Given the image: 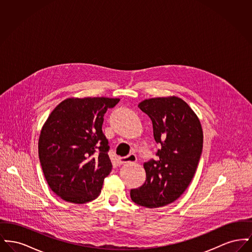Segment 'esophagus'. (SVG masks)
<instances>
[{"label": "esophagus", "mask_w": 252, "mask_h": 252, "mask_svg": "<svg viewBox=\"0 0 252 252\" xmlns=\"http://www.w3.org/2000/svg\"><path fill=\"white\" fill-rule=\"evenodd\" d=\"M136 160H137V157L133 153L129 154L128 156L122 157L118 158V162L121 165L125 164V163H133V162H136Z\"/></svg>", "instance_id": "1"}]
</instances>
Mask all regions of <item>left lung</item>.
<instances>
[{
    "label": "left lung",
    "instance_id": "left-lung-1",
    "mask_svg": "<svg viewBox=\"0 0 252 252\" xmlns=\"http://www.w3.org/2000/svg\"><path fill=\"white\" fill-rule=\"evenodd\" d=\"M139 108L152 121L154 139L161 148L158 159L144 164L146 180L132 189L134 203L158 208L177 200L192 181L203 147L200 122L179 97L146 99Z\"/></svg>",
    "mask_w": 252,
    "mask_h": 252
}]
</instances>
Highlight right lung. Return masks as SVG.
<instances>
[{
    "label": "right lung",
    "mask_w": 252,
    "mask_h": 252,
    "mask_svg": "<svg viewBox=\"0 0 252 252\" xmlns=\"http://www.w3.org/2000/svg\"><path fill=\"white\" fill-rule=\"evenodd\" d=\"M120 99L69 98L50 114L38 140V157L51 190L63 200L90 202L111 172L104 115Z\"/></svg>",
    "instance_id": "obj_1"
}]
</instances>
